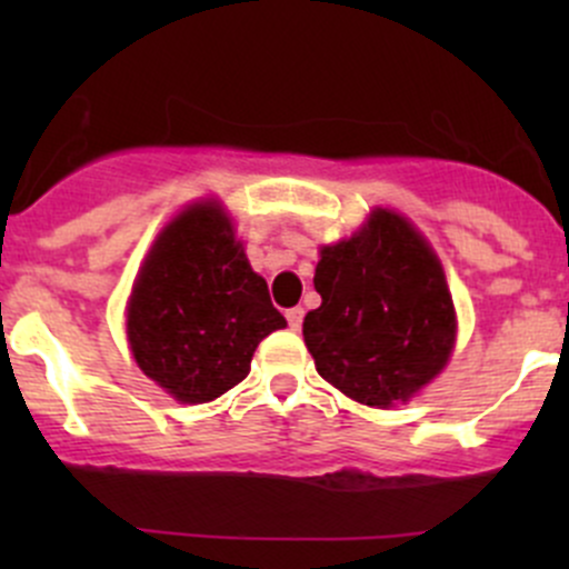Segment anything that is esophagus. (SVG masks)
<instances>
[{"label": "esophagus", "mask_w": 569, "mask_h": 569, "mask_svg": "<svg viewBox=\"0 0 569 569\" xmlns=\"http://www.w3.org/2000/svg\"><path fill=\"white\" fill-rule=\"evenodd\" d=\"M302 317H306V311H302L300 306L289 308V311H286V319H289L291 330H300V327H302Z\"/></svg>", "instance_id": "1"}]
</instances>
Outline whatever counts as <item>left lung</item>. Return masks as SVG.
<instances>
[{
    "label": "left lung",
    "mask_w": 569,
    "mask_h": 569,
    "mask_svg": "<svg viewBox=\"0 0 569 569\" xmlns=\"http://www.w3.org/2000/svg\"><path fill=\"white\" fill-rule=\"evenodd\" d=\"M317 311L302 321L317 371L369 407L407 401L446 366L455 302L438 256L393 211L377 209L347 242L321 250Z\"/></svg>",
    "instance_id": "left-lung-1"
}]
</instances>
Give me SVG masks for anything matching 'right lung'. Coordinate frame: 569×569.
Instances as JSON below:
<instances>
[{
  "label": "right lung",
  "instance_id": "1",
  "mask_svg": "<svg viewBox=\"0 0 569 569\" xmlns=\"http://www.w3.org/2000/svg\"><path fill=\"white\" fill-rule=\"evenodd\" d=\"M286 327L217 203L176 217L129 300L137 366L178 401H211L248 377L252 352Z\"/></svg>",
  "mask_w": 569,
  "mask_h": 569
}]
</instances>
